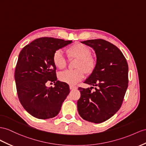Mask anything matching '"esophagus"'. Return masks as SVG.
<instances>
[{"label": "esophagus", "mask_w": 146, "mask_h": 146, "mask_svg": "<svg viewBox=\"0 0 146 146\" xmlns=\"http://www.w3.org/2000/svg\"><path fill=\"white\" fill-rule=\"evenodd\" d=\"M70 90H73V89H77V87L76 86H70Z\"/></svg>", "instance_id": "obj_1"}]
</instances>
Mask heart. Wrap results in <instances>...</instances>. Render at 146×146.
Segmentation results:
<instances>
[{
  "label": "heart",
  "mask_w": 146,
  "mask_h": 146,
  "mask_svg": "<svg viewBox=\"0 0 146 146\" xmlns=\"http://www.w3.org/2000/svg\"><path fill=\"white\" fill-rule=\"evenodd\" d=\"M67 54L70 58H78L76 65L77 68L63 71L59 74L58 78L65 83L74 85L84 77L85 72L90 74L94 71L96 66V60L90 55V48L81 43H76L70 47L67 50ZM53 62L59 69H63L66 66V60L61 49L57 50L54 52Z\"/></svg>",
  "instance_id": "b5f03b06"
}]
</instances>
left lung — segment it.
<instances>
[{"mask_svg":"<svg viewBox=\"0 0 146 146\" xmlns=\"http://www.w3.org/2000/svg\"><path fill=\"white\" fill-rule=\"evenodd\" d=\"M82 43L94 48L96 66L84 83L95 86L79 88L81 97L77 102L82 118L95 123H102L120 109L128 86V65L121 50L102 39L84 40Z\"/></svg>","mask_w":146,"mask_h":146,"instance_id":"left-lung-1","label":"left lung"}]
</instances>
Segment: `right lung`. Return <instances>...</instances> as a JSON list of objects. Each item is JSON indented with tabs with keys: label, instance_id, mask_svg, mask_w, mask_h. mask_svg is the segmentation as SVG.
Instances as JSON below:
<instances>
[{
	"label": "right lung",
	"instance_id": "right-lung-1",
	"mask_svg": "<svg viewBox=\"0 0 146 146\" xmlns=\"http://www.w3.org/2000/svg\"><path fill=\"white\" fill-rule=\"evenodd\" d=\"M72 40L40 37L27 45L20 52L15 72L18 99L28 113L39 119L55 117L70 93L69 86L57 81L54 52ZM54 82L48 88L47 82Z\"/></svg>",
	"mask_w": 146,
	"mask_h": 146
}]
</instances>
